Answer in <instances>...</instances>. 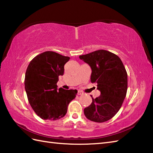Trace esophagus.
<instances>
[{"instance_id":"1","label":"esophagus","mask_w":153,"mask_h":153,"mask_svg":"<svg viewBox=\"0 0 153 153\" xmlns=\"http://www.w3.org/2000/svg\"><path fill=\"white\" fill-rule=\"evenodd\" d=\"M77 94H78L79 95H82V94H83V93L82 91L79 90V91H78V92H77Z\"/></svg>"}]
</instances>
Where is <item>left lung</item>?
<instances>
[{"label": "left lung", "instance_id": "8db88e82", "mask_svg": "<svg viewBox=\"0 0 153 153\" xmlns=\"http://www.w3.org/2000/svg\"><path fill=\"white\" fill-rule=\"evenodd\" d=\"M79 58L91 68V82L97 83V89L100 92L99 97L92 98L91 105L84 109V114L93 122L108 121L119 111L126 96V68L117 55L105 50L81 55Z\"/></svg>", "mask_w": 153, "mask_h": 153}]
</instances>
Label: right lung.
Returning <instances> with one entry per match:
<instances>
[{"label":"right lung","mask_w":153,"mask_h":153,"mask_svg":"<svg viewBox=\"0 0 153 153\" xmlns=\"http://www.w3.org/2000/svg\"><path fill=\"white\" fill-rule=\"evenodd\" d=\"M70 57L53 51L35 56L25 75V89L35 112L43 120H56L66 115L69 103L76 98V89L59 88L58 77L63 76L64 65Z\"/></svg>","instance_id":"1"}]
</instances>
